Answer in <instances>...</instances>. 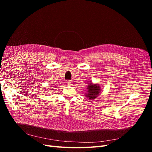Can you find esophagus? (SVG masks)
Instances as JSON below:
<instances>
[{"label":"esophagus","mask_w":152,"mask_h":152,"mask_svg":"<svg viewBox=\"0 0 152 152\" xmlns=\"http://www.w3.org/2000/svg\"><path fill=\"white\" fill-rule=\"evenodd\" d=\"M66 83H67L68 85H72V80H68V81L66 82Z\"/></svg>","instance_id":"34e87169"}]
</instances>
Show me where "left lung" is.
Wrapping results in <instances>:
<instances>
[{"mask_svg": "<svg viewBox=\"0 0 152 152\" xmlns=\"http://www.w3.org/2000/svg\"><path fill=\"white\" fill-rule=\"evenodd\" d=\"M87 89H88V91H87V93L86 94L87 98L91 99H93L98 96L101 89L99 86L96 84H91L89 85Z\"/></svg>", "mask_w": 152, "mask_h": 152, "instance_id": "1", "label": "left lung"}]
</instances>
